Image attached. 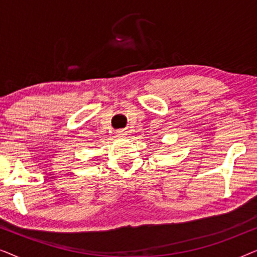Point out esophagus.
I'll return each mask as SVG.
<instances>
[{"mask_svg":"<svg viewBox=\"0 0 257 257\" xmlns=\"http://www.w3.org/2000/svg\"><path fill=\"white\" fill-rule=\"evenodd\" d=\"M124 135H125V133L122 132V131H118V132H117V136H118V137H122Z\"/></svg>","mask_w":257,"mask_h":257,"instance_id":"1","label":"esophagus"}]
</instances>
